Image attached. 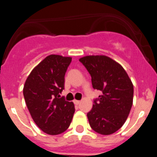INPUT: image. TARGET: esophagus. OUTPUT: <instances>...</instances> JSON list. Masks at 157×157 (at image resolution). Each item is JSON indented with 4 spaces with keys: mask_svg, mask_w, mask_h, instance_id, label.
<instances>
[{
    "mask_svg": "<svg viewBox=\"0 0 157 157\" xmlns=\"http://www.w3.org/2000/svg\"><path fill=\"white\" fill-rule=\"evenodd\" d=\"M74 103H75V105H78L80 103H81V101H77V100H75V101H74Z\"/></svg>",
    "mask_w": 157,
    "mask_h": 157,
    "instance_id": "obj_1",
    "label": "esophagus"
}]
</instances>
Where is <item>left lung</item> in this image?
I'll list each match as a JSON object with an SVG mask.
<instances>
[{"label":"left lung","instance_id":"1","mask_svg":"<svg viewBox=\"0 0 157 157\" xmlns=\"http://www.w3.org/2000/svg\"><path fill=\"white\" fill-rule=\"evenodd\" d=\"M91 76L93 88L102 92L87 113L91 128L109 135L122 127L133 105L134 86L123 67L106 56L79 59Z\"/></svg>","mask_w":157,"mask_h":157}]
</instances>
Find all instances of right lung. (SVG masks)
Returning <instances> with one entry per match:
<instances>
[{
  "instance_id": "right-lung-1",
  "label": "right lung",
  "mask_w": 157,
  "mask_h": 157,
  "mask_svg": "<svg viewBox=\"0 0 157 157\" xmlns=\"http://www.w3.org/2000/svg\"><path fill=\"white\" fill-rule=\"evenodd\" d=\"M71 57L49 55L34 67L23 86V96L32 119L43 132L57 135L64 132L75 113L73 102L60 95L64 75Z\"/></svg>"
}]
</instances>
